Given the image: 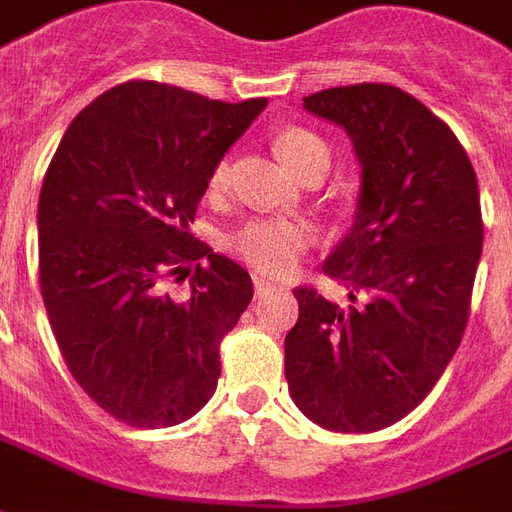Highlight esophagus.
I'll list each match as a JSON object with an SVG mask.
<instances>
[{
    "mask_svg": "<svg viewBox=\"0 0 512 512\" xmlns=\"http://www.w3.org/2000/svg\"><path fill=\"white\" fill-rule=\"evenodd\" d=\"M255 290H257V296H266V293H271V290H277V285H271L268 279H263L260 274H255Z\"/></svg>",
    "mask_w": 512,
    "mask_h": 512,
    "instance_id": "obj_1",
    "label": "esophagus"
}]
</instances>
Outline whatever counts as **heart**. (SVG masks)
<instances>
[{
	"instance_id": "1",
	"label": "heart",
	"mask_w": 512,
	"mask_h": 512,
	"mask_svg": "<svg viewBox=\"0 0 512 512\" xmlns=\"http://www.w3.org/2000/svg\"><path fill=\"white\" fill-rule=\"evenodd\" d=\"M277 153L299 178L326 175L332 164V147L310 128H285L279 131ZM230 180V164L219 161L211 175V191H222ZM312 244V230L304 222L293 219H249L230 235V249L257 268L266 277H285L299 266L301 255Z\"/></svg>"
}]
</instances>
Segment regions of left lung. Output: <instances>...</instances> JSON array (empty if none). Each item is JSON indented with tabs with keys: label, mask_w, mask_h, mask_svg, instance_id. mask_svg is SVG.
<instances>
[{
	"label": "left lung",
	"mask_w": 512,
	"mask_h": 512,
	"mask_svg": "<svg viewBox=\"0 0 512 512\" xmlns=\"http://www.w3.org/2000/svg\"><path fill=\"white\" fill-rule=\"evenodd\" d=\"M304 109L343 128L362 167L354 224L323 263L354 304L293 290L285 378L315 425L373 433L414 411L461 345L483 255L477 175L450 126L400 87H332Z\"/></svg>",
	"instance_id": "obj_1"
}]
</instances>
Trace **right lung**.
Wrapping results in <instances>:
<instances>
[{"label": "right lung", "mask_w": 512, "mask_h": 512, "mask_svg": "<svg viewBox=\"0 0 512 512\" xmlns=\"http://www.w3.org/2000/svg\"><path fill=\"white\" fill-rule=\"evenodd\" d=\"M266 98L241 104L158 82L117 84L73 117L38 200L40 293L62 359L106 414L136 428L194 417L252 277L189 233L216 164ZM189 259L186 300L163 279Z\"/></svg>", "instance_id": "1"}]
</instances>
